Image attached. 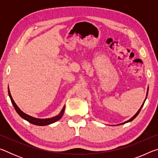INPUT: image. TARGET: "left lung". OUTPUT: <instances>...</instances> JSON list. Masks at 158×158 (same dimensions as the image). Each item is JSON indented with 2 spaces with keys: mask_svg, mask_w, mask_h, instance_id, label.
<instances>
[{
  "mask_svg": "<svg viewBox=\"0 0 158 158\" xmlns=\"http://www.w3.org/2000/svg\"><path fill=\"white\" fill-rule=\"evenodd\" d=\"M148 90H147V94H146V97H147V95H148ZM146 99H145V100H144V102H143V103L142 104V105H141V106L140 107V109H139V111L137 112V113H136V114L135 115V116H132V118H131L130 119V120H128V121H125V122H124V123H121V124H125V123H128V122H130V121H133L134 119L137 116V115L139 114V112H140V111H141V108H142V106H143V104H144V102H145V101H146Z\"/></svg>",
  "mask_w": 158,
  "mask_h": 158,
  "instance_id": "left-lung-1",
  "label": "left lung"
}]
</instances>
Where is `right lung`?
Returning <instances> with one entry per match:
<instances>
[{
    "label": "right lung",
    "instance_id": "1",
    "mask_svg": "<svg viewBox=\"0 0 158 158\" xmlns=\"http://www.w3.org/2000/svg\"><path fill=\"white\" fill-rule=\"evenodd\" d=\"M8 94H9L10 100H11L12 105H13V106H14V107L16 111L17 112V114L19 115V116L21 118H23V119L26 120V121H27L29 123H32V124H34V125H40V126H44V125H47L53 123H55V122H56L57 121H58V120H59L60 118L63 116L64 111H65V106H64L63 109H62V111H61L60 113L56 116L50 118H43V119L37 118H34L33 116H29V115L25 114L24 112H23L18 107V106L16 105L15 101L13 100L12 95H11V94H10L9 88H8Z\"/></svg>",
    "mask_w": 158,
    "mask_h": 158
}]
</instances>
